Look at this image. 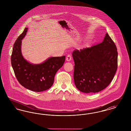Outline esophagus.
Segmentation results:
<instances>
[{
	"mask_svg": "<svg viewBox=\"0 0 131 131\" xmlns=\"http://www.w3.org/2000/svg\"><path fill=\"white\" fill-rule=\"evenodd\" d=\"M72 58V56L70 55V54H68V55L67 56V57H66V60H67V61H70L71 60Z\"/></svg>",
	"mask_w": 131,
	"mask_h": 131,
	"instance_id": "obj_1",
	"label": "esophagus"
}]
</instances>
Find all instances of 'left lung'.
<instances>
[{"instance_id":"8db88e82","label":"left lung","mask_w":131,"mask_h":131,"mask_svg":"<svg viewBox=\"0 0 131 131\" xmlns=\"http://www.w3.org/2000/svg\"><path fill=\"white\" fill-rule=\"evenodd\" d=\"M74 80L76 87L84 93H96L112 81L117 69L115 44L106 33L103 41L89 48L75 50Z\"/></svg>"}]
</instances>
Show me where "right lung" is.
Returning <instances> with one entry per match:
<instances>
[{
    "label": "right lung",
    "mask_w": 131,
    "mask_h": 131,
    "mask_svg": "<svg viewBox=\"0 0 131 131\" xmlns=\"http://www.w3.org/2000/svg\"><path fill=\"white\" fill-rule=\"evenodd\" d=\"M27 30V28H25L14 44L11 64L17 80L23 86L33 91L41 92L52 85L55 75L62 66L65 56L51 57L37 65L27 62L22 56L20 50L21 40Z\"/></svg>",
    "instance_id": "add662e5"
}]
</instances>
